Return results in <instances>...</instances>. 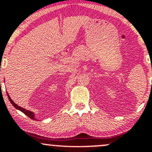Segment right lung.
Returning a JSON list of instances; mask_svg holds the SVG:
<instances>
[{
	"mask_svg": "<svg viewBox=\"0 0 152 152\" xmlns=\"http://www.w3.org/2000/svg\"><path fill=\"white\" fill-rule=\"evenodd\" d=\"M7 94H8V93H7ZM8 99H9L10 103H11V104H13V106H14L15 109H19V110H20V111H21L23 113H24V114H25L26 115V116H28V117H30V118H31V119L36 120V119H35V118H34V114H33V113L31 112V111H28V110H26V109H23V108H21V107H20V106L17 105V104H15V103L13 102V100H12V99H10V97L9 96H8Z\"/></svg>",
	"mask_w": 152,
	"mask_h": 152,
	"instance_id": "add662e5",
	"label": "right lung"
}]
</instances>
